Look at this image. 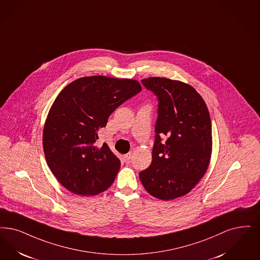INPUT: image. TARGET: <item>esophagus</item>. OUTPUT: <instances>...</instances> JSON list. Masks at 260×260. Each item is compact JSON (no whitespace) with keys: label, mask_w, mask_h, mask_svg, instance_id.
<instances>
[{"label":"esophagus","mask_w":260,"mask_h":260,"mask_svg":"<svg viewBox=\"0 0 260 260\" xmlns=\"http://www.w3.org/2000/svg\"><path fill=\"white\" fill-rule=\"evenodd\" d=\"M123 158H124L125 164H129V162H131V160H132V154H131V153L126 154V155L123 156Z\"/></svg>","instance_id":"obj_1"}]
</instances>
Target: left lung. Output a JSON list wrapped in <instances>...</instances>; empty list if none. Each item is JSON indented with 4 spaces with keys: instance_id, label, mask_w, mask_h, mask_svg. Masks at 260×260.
<instances>
[{
    "instance_id": "left-lung-1",
    "label": "left lung",
    "mask_w": 260,
    "mask_h": 260,
    "mask_svg": "<svg viewBox=\"0 0 260 260\" xmlns=\"http://www.w3.org/2000/svg\"><path fill=\"white\" fill-rule=\"evenodd\" d=\"M157 99L152 164L139 173L154 198L171 200L189 192L204 176L212 154L207 106L194 88L164 77L141 80Z\"/></svg>"
}]
</instances>
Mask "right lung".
<instances>
[{
  "instance_id": "1",
  "label": "right lung",
  "mask_w": 260,
  "mask_h": 260,
  "mask_svg": "<svg viewBox=\"0 0 260 260\" xmlns=\"http://www.w3.org/2000/svg\"><path fill=\"white\" fill-rule=\"evenodd\" d=\"M139 82L88 76L69 84L56 98L42 135L47 165L63 187L78 196H95L110 187L121 161L98 132L125 101L141 92Z\"/></svg>"
}]
</instances>
